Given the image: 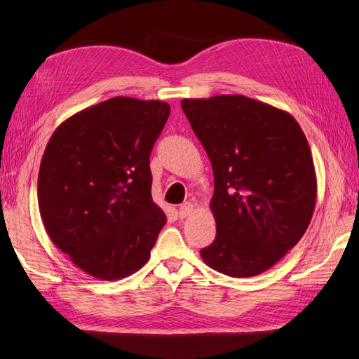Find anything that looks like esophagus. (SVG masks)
<instances>
[{"label":"esophagus","instance_id":"obj_1","mask_svg":"<svg viewBox=\"0 0 359 359\" xmlns=\"http://www.w3.org/2000/svg\"><path fill=\"white\" fill-rule=\"evenodd\" d=\"M194 211V205L191 202H185L184 205H180L179 208V216L184 219V217H188L189 215H193Z\"/></svg>","mask_w":359,"mask_h":359}]
</instances>
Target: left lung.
<instances>
[{"instance_id": "left-lung-1", "label": "left lung", "mask_w": 359, "mask_h": 359, "mask_svg": "<svg viewBox=\"0 0 359 359\" xmlns=\"http://www.w3.org/2000/svg\"><path fill=\"white\" fill-rule=\"evenodd\" d=\"M215 174L216 239L203 262L231 278L269 270L306 233L316 203L313 157L288 112L243 95L180 103Z\"/></svg>"}]
</instances>
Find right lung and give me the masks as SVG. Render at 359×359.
<instances>
[{"label": "right lung", "mask_w": 359, "mask_h": 359, "mask_svg": "<svg viewBox=\"0 0 359 359\" xmlns=\"http://www.w3.org/2000/svg\"><path fill=\"white\" fill-rule=\"evenodd\" d=\"M170 112L165 102L114 97L63 121L44 149V228L90 276L117 280L148 262L166 224L151 197L149 156Z\"/></svg>", "instance_id": "obj_1"}]
</instances>
